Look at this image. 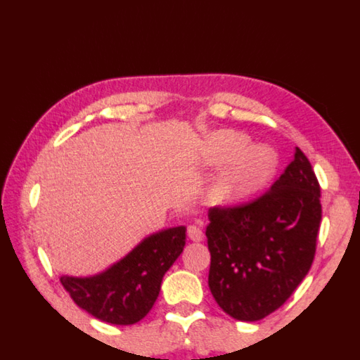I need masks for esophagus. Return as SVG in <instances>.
I'll use <instances>...</instances> for the list:
<instances>
[{
    "instance_id": "34e87169",
    "label": "esophagus",
    "mask_w": 360,
    "mask_h": 360,
    "mask_svg": "<svg viewBox=\"0 0 360 360\" xmlns=\"http://www.w3.org/2000/svg\"><path fill=\"white\" fill-rule=\"evenodd\" d=\"M187 236H188L190 240L201 242L204 238L202 229H201V221H196L195 224H190V226L187 228Z\"/></svg>"
}]
</instances>
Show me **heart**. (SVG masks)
Listing matches in <instances>:
<instances>
[{
  "label": "heart",
  "mask_w": 360,
  "mask_h": 360,
  "mask_svg": "<svg viewBox=\"0 0 360 360\" xmlns=\"http://www.w3.org/2000/svg\"><path fill=\"white\" fill-rule=\"evenodd\" d=\"M209 167L225 165L217 179V193L226 202H242L264 190L276 173L278 158L270 146L250 145L237 131H217L207 140Z\"/></svg>",
  "instance_id": "b5f03b06"
}]
</instances>
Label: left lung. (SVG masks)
I'll return each mask as SVG.
<instances>
[{
  "mask_svg": "<svg viewBox=\"0 0 360 360\" xmlns=\"http://www.w3.org/2000/svg\"><path fill=\"white\" fill-rule=\"evenodd\" d=\"M209 288L232 319L257 321L290 298L315 256L320 184L300 148L271 188L252 202L210 207Z\"/></svg>",
  "mask_w": 360,
  "mask_h": 360,
  "instance_id": "obj_1",
  "label": "left lung"
}]
</instances>
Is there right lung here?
Wrapping results in <instances>:
<instances>
[{
  "label": "right lung",
  "mask_w": 360,
  "mask_h": 360,
  "mask_svg": "<svg viewBox=\"0 0 360 360\" xmlns=\"http://www.w3.org/2000/svg\"><path fill=\"white\" fill-rule=\"evenodd\" d=\"M186 226L143 238L123 259L94 276L63 274L60 283L77 306L112 325H134L151 311L164 274L184 250Z\"/></svg>",
  "instance_id": "obj_1"
}]
</instances>
